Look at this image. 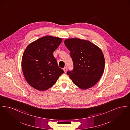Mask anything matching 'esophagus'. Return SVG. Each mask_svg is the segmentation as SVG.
Returning <instances> with one entry per match:
<instances>
[{
  "mask_svg": "<svg viewBox=\"0 0 130 130\" xmlns=\"http://www.w3.org/2000/svg\"><path fill=\"white\" fill-rule=\"evenodd\" d=\"M67 67H65L64 68H63V70H64V72L66 73V72H67Z\"/></svg>",
  "mask_w": 130,
  "mask_h": 130,
  "instance_id": "34e87169",
  "label": "esophagus"
}]
</instances>
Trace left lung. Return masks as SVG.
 <instances>
[{"mask_svg": "<svg viewBox=\"0 0 130 130\" xmlns=\"http://www.w3.org/2000/svg\"><path fill=\"white\" fill-rule=\"evenodd\" d=\"M64 43L71 52L74 68L67 74L75 85L85 90L99 80L104 70L105 59L101 49L91 42L79 38L68 39Z\"/></svg>", "mask_w": 130, "mask_h": 130, "instance_id": "obj_1", "label": "left lung"}]
</instances>
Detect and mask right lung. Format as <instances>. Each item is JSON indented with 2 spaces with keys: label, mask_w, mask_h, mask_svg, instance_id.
I'll return each mask as SVG.
<instances>
[{
  "label": "right lung",
  "mask_w": 130,
  "mask_h": 130,
  "mask_svg": "<svg viewBox=\"0 0 130 130\" xmlns=\"http://www.w3.org/2000/svg\"><path fill=\"white\" fill-rule=\"evenodd\" d=\"M62 41L60 38L46 36L30 44L25 49L22 58V71L27 82L35 89H49L64 73L53 56Z\"/></svg>",
  "instance_id": "add662e5"
}]
</instances>
